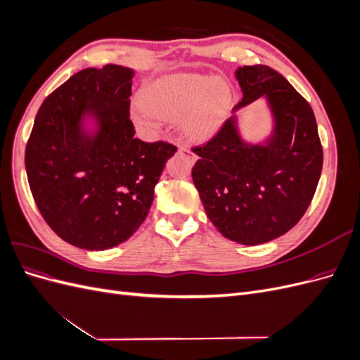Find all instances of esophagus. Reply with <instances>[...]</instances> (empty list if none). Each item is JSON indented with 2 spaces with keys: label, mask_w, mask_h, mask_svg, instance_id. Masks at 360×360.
I'll return each instance as SVG.
<instances>
[{
  "label": "esophagus",
  "mask_w": 360,
  "mask_h": 360,
  "mask_svg": "<svg viewBox=\"0 0 360 360\" xmlns=\"http://www.w3.org/2000/svg\"><path fill=\"white\" fill-rule=\"evenodd\" d=\"M177 151L180 155H183V156H186V158H189L191 160H193L195 159V155L192 153V151L186 147V146H181V144H179V148H177Z\"/></svg>",
  "instance_id": "1"
}]
</instances>
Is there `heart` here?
<instances>
[{
    "mask_svg": "<svg viewBox=\"0 0 360 360\" xmlns=\"http://www.w3.org/2000/svg\"><path fill=\"white\" fill-rule=\"evenodd\" d=\"M226 101L224 86L201 76H171L147 85L134 111L135 123L156 129L159 118H181L183 129L192 136H202L219 115Z\"/></svg>",
    "mask_w": 360,
    "mask_h": 360,
    "instance_id": "b5f03b06",
    "label": "heart"
}]
</instances>
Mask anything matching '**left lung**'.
Returning <instances> with one entry per match:
<instances>
[{"mask_svg": "<svg viewBox=\"0 0 360 360\" xmlns=\"http://www.w3.org/2000/svg\"><path fill=\"white\" fill-rule=\"evenodd\" d=\"M242 108L266 96L275 132L266 146L242 141L234 117L201 146L192 180L212 224L242 245H259L285 234L314 198L321 176L323 147L311 105L275 69L264 64L236 72Z\"/></svg>", "mask_w": 360, "mask_h": 360, "instance_id": "1", "label": "left lung"}]
</instances>
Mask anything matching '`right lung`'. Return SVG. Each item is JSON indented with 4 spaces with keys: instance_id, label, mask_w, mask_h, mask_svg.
I'll use <instances>...</instances> for the list:
<instances>
[{
    "instance_id": "obj_1",
    "label": "right lung",
    "mask_w": 360,
    "mask_h": 360,
    "mask_svg": "<svg viewBox=\"0 0 360 360\" xmlns=\"http://www.w3.org/2000/svg\"><path fill=\"white\" fill-rule=\"evenodd\" d=\"M134 72L117 64L84 69L41 103L25 148L32 198L64 242L103 250L126 242L144 222L155 186L177 147L135 138L130 120ZM85 113L101 130H82Z\"/></svg>"
}]
</instances>
